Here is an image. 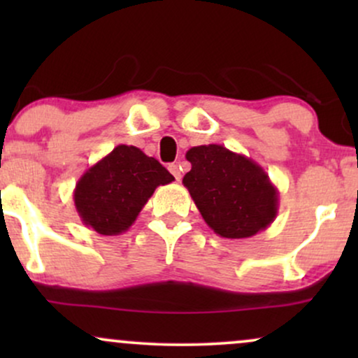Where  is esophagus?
<instances>
[{"label":"esophagus","mask_w":358,"mask_h":358,"mask_svg":"<svg viewBox=\"0 0 358 358\" xmlns=\"http://www.w3.org/2000/svg\"><path fill=\"white\" fill-rule=\"evenodd\" d=\"M168 170H170V171H171V175L175 176L176 182H180V180H182V166H180V165H175V163H173V165L168 166Z\"/></svg>","instance_id":"obj_1"}]
</instances>
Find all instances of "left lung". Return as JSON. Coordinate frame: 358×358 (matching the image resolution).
<instances>
[{
    "mask_svg": "<svg viewBox=\"0 0 358 358\" xmlns=\"http://www.w3.org/2000/svg\"><path fill=\"white\" fill-rule=\"evenodd\" d=\"M192 170L183 185L213 232L225 239H248L268 229L278 215V188L248 156L222 145L187 151Z\"/></svg>",
    "mask_w": 358,
    "mask_h": 358,
    "instance_id": "left-lung-1",
    "label": "left lung"
}]
</instances>
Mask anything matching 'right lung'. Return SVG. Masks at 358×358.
Returning a JSON list of instances; mask_svg holds the SVG:
<instances>
[{
  "label": "right lung",
  "instance_id": "right-lung-1",
  "mask_svg": "<svg viewBox=\"0 0 358 358\" xmlns=\"http://www.w3.org/2000/svg\"><path fill=\"white\" fill-rule=\"evenodd\" d=\"M173 180L158 159L119 145L80 176L73 203L82 224L101 236H117L134 224L156 188Z\"/></svg>",
  "mask_w": 358,
  "mask_h": 358
}]
</instances>
